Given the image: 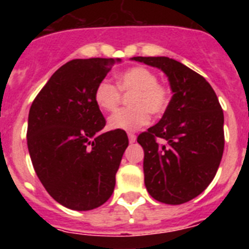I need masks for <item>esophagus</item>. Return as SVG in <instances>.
<instances>
[{
  "instance_id": "esophagus-1",
  "label": "esophagus",
  "mask_w": 249,
  "mask_h": 249,
  "mask_svg": "<svg viewBox=\"0 0 249 249\" xmlns=\"http://www.w3.org/2000/svg\"><path fill=\"white\" fill-rule=\"evenodd\" d=\"M128 140H129V143H135V142H136V135H135V133H128Z\"/></svg>"
}]
</instances>
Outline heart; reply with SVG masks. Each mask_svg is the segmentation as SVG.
I'll list each match as a JSON object with an SVG mask.
<instances>
[{
    "instance_id": "obj_1",
    "label": "heart",
    "mask_w": 249,
    "mask_h": 249,
    "mask_svg": "<svg viewBox=\"0 0 249 249\" xmlns=\"http://www.w3.org/2000/svg\"><path fill=\"white\" fill-rule=\"evenodd\" d=\"M118 87L108 80L101 81L94 89V102L102 111L117 108L122 92H132L128 98L129 108L118 109L108 118V127L121 131H136L149 122V113L158 117L167 111L171 92L158 83L155 72L143 66L131 67L117 77Z\"/></svg>"
}]
</instances>
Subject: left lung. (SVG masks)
Instances as JSON below:
<instances>
[{
	"label": "left lung",
	"mask_w": 249,
	"mask_h": 249,
	"mask_svg": "<svg viewBox=\"0 0 249 249\" xmlns=\"http://www.w3.org/2000/svg\"><path fill=\"white\" fill-rule=\"evenodd\" d=\"M132 59L163 71L173 92L160 122L137 138L144 151V184L156 201L186 203L217 173L224 148L223 111L206 78L183 63L168 57Z\"/></svg>",
	"instance_id": "8db88e82"
}]
</instances>
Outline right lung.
<instances>
[{
    "label": "right lung",
    "mask_w": 249,
    "mask_h": 249,
    "mask_svg": "<svg viewBox=\"0 0 249 249\" xmlns=\"http://www.w3.org/2000/svg\"><path fill=\"white\" fill-rule=\"evenodd\" d=\"M113 58L72 59L54 72L28 113L27 146L48 195L73 211L102 206L113 193L116 173L128 146L124 131L106 126L94 89Z\"/></svg>",
    "instance_id": "right-lung-1"
}]
</instances>
